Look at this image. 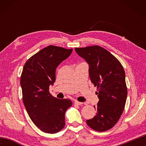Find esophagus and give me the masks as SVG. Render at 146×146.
I'll use <instances>...</instances> for the list:
<instances>
[{
    "instance_id": "34e87169",
    "label": "esophagus",
    "mask_w": 146,
    "mask_h": 146,
    "mask_svg": "<svg viewBox=\"0 0 146 146\" xmlns=\"http://www.w3.org/2000/svg\"><path fill=\"white\" fill-rule=\"evenodd\" d=\"M75 104H76V105H81V104H82L83 102H78V101H75Z\"/></svg>"
}]
</instances>
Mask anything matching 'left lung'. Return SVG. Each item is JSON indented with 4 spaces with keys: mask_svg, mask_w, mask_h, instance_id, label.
<instances>
[{
    "mask_svg": "<svg viewBox=\"0 0 146 146\" xmlns=\"http://www.w3.org/2000/svg\"><path fill=\"white\" fill-rule=\"evenodd\" d=\"M75 49L89 64V75L97 86L99 98L94 106L97 113L86 123L97 131H106L117 123L124 110L127 95L124 70L117 58L99 46Z\"/></svg>",
    "mask_w": 146,
    "mask_h": 146,
    "instance_id": "8db88e82",
    "label": "left lung"
}]
</instances>
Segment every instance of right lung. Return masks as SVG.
I'll return each mask as SVG.
<instances>
[{"label": "right lung", "instance_id": "1", "mask_svg": "<svg viewBox=\"0 0 146 146\" xmlns=\"http://www.w3.org/2000/svg\"><path fill=\"white\" fill-rule=\"evenodd\" d=\"M73 49L49 46L26 61L21 76L23 99L29 117L43 132L56 133L65 125V113L72 105L70 99H58L49 93L56 69L68 58Z\"/></svg>", "mask_w": 146, "mask_h": 146}]
</instances>
